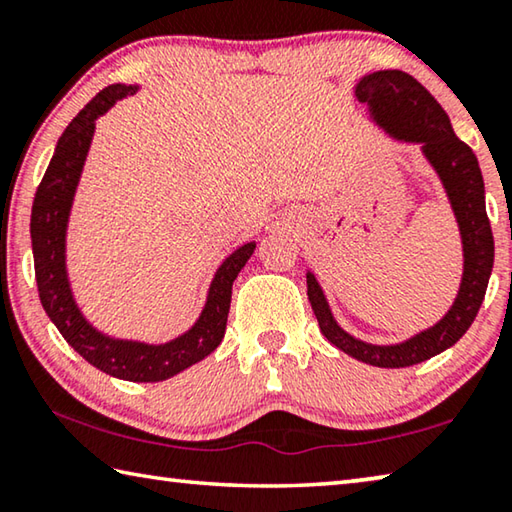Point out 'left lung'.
<instances>
[{"label": "left lung", "mask_w": 512, "mask_h": 512, "mask_svg": "<svg viewBox=\"0 0 512 512\" xmlns=\"http://www.w3.org/2000/svg\"><path fill=\"white\" fill-rule=\"evenodd\" d=\"M354 97L368 108L379 131L402 144H418L422 158L436 171L458 225L463 275L445 316L400 343H368L339 325L316 275L307 271V296L325 339L348 357L377 368H406L427 361L461 339L474 323L495 264V239L485 214V187L474 151L454 133L443 106L427 88L400 69H379L361 76Z\"/></svg>", "instance_id": "1"}]
</instances>
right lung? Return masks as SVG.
<instances>
[{
    "mask_svg": "<svg viewBox=\"0 0 512 512\" xmlns=\"http://www.w3.org/2000/svg\"><path fill=\"white\" fill-rule=\"evenodd\" d=\"M140 92V85L115 83L101 90L76 115L56 144L54 158L42 176L31 210V246L40 302L63 339L110 377L126 381H164L219 348L228 323L232 282L255 253L257 241H246L223 259L207 289L196 323L167 343L117 339L94 327L74 298L67 273V228L74 196L88 160L97 119L117 101Z\"/></svg>",
    "mask_w": 512,
    "mask_h": 512,
    "instance_id": "right-lung-1",
    "label": "right lung"
}]
</instances>
